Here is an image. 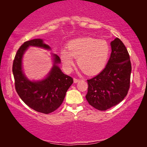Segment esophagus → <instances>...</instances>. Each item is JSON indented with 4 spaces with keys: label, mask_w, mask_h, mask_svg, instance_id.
Returning <instances> with one entry per match:
<instances>
[{
    "label": "esophagus",
    "mask_w": 147,
    "mask_h": 147,
    "mask_svg": "<svg viewBox=\"0 0 147 147\" xmlns=\"http://www.w3.org/2000/svg\"><path fill=\"white\" fill-rule=\"evenodd\" d=\"M80 81V79H77V78H74V83H78V82H79Z\"/></svg>",
    "instance_id": "obj_1"
}]
</instances>
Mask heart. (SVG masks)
<instances>
[{
	"instance_id": "obj_1",
	"label": "heart",
	"mask_w": 147,
	"mask_h": 147,
	"mask_svg": "<svg viewBox=\"0 0 147 147\" xmlns=\"http://www.w3.org/2000/svg\"><path fill=\"white\" fill-rule=\"evenodd\" d=\"M110 45L104 39L91 37L78 38L70 41L67 51L61 52V59L66 69L73 65V58H77L79 67L86 74H94L105 67L110 55Z\"/></svg>"
}]
</instances>
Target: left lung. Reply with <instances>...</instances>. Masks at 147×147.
<instances>
[{
  "label": "left lung",
  "instance_id": "8db88e82",
  "mask_svg": "<svg viewBox=\"0 0 147 147\" xmlns=\"http://www.w3.org/2000/svg\"><path fill=\"white\" fill-rule=\"evenodd\" d=\"M110 45L111 55L106 67L98 75L87 80L86 100L90 105L101 111L122 101L130 88L132 67L127 49L117 37Z\"/></svg>",
  "mask_w": 147,
  "mask_h": 147
}]
</instances>
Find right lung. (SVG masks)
<instances>
[{
  "mask_svg": "<svg viewBox=\"0 0 147 147\" xmlns=\"http://www.w3.org/2000/svg\"><path fill=\"white\" fill-rule=\"evenodd\" d=\"M29 46L51 49L41 39L26 41L19 47L13 64L15 90L21 99L29 108L47 114L55 111L61 105L66 92L73 84L74 80L60 69L57 64L60 63L61 60L55 54L53 55V66L46 78L37 82L28 80L22 69V59Z\"/></svg>",
  "mask_w": 147,
  "mask_h": 147,
  "instance_id": "1",
  "label": "right lung"
}]
</instances>
